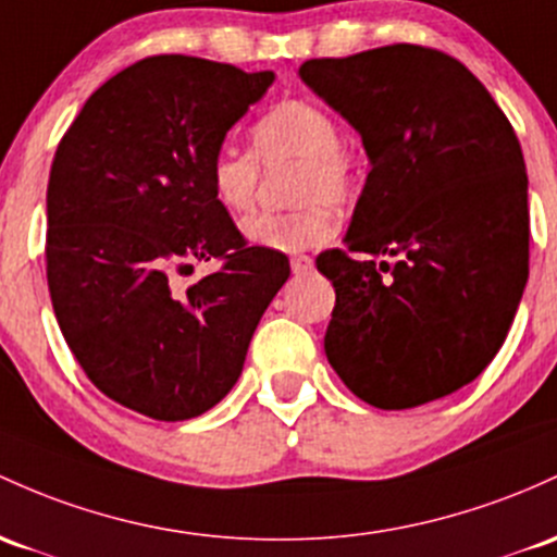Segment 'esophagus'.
Wrapping results in <instances>:
<instances>
[{
	"mask_svg": "<svg viewBox=\"0 0 557 557\" xmlns=\"http://www.w3.org/2000/svg\"><path fill=\"white\" fill-rule=\"evenodd\" d=\"M290 269L293 274H307L314 269V261H311V256H296V259H290Z\"/></svg>",
	"mask_w": 557,
	"mask_h": 557,
	"instance_id": "34e87169",
	"label": "esophagus"
}]
</instances>
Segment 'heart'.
Returning <instances> with one entry per match:
<instances>
[{
  "label": "heart",
  "mask_w": 557,
  "mask_h": 557,
  "mask_svg": "<svg viewBox=\"0 0 557 557\" xmlns=\"http://www.w3.org/2000/svg\"><path fill=\"white\" fill-rule=\"evenodd\" d=\"M253 152L224 148L211 158L209 185L213 198L232 216L253 211L261 166H283L296 161L293 195L301 209L293 213H261L243 224L250 246L274 253H301L330 240L335 216L330 203L344 206L357 189L354 158L341 145V126L327 108L314 100H283L269 108L250 129Z\"/></svg>",
  "instance_id": "heart-1"
}]
</instances>
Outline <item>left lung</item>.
I'll use <instances>...</instances> for the list:
<instances>
[{"label":"left lung","mask_w":557,"mask_h":557,"mask_svg":"<svg viewBox=\"0 0 557 557\" xmlns=\"http://www.w3.org/2000/svg\"><path fill=\"white\" fill-rule=\"evenodd\" d=\"M298 76L370 161L346 250L317 256L335 288L330 368L381 409L455 394L505 344L529 280L516 132L460 60L428 47L307 60Z\"/></svg>","instance_id":"1"}]
</instances>
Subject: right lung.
<instances>
[{
    "label": "right lung",
    "instance_id": "right-lung-1",
    "mask_svg": "<svg viewBox=\"0 0 557 557\" xmlns=\"http://www.w3.org/2000/svg\"><path fill=\"white\" fill-rule=\"evenodd\" d=\"M274 73L158 54L108 78L54 152L47 283L63 338L108 399L189 420L230 394L248 344L290 277L285 253L246 246L209 185L211 158ZM222 258L187 292L174 268Z\"/></svg>",
    "mask_w": 557,
    "mask_h": 557
}]
</instances>
